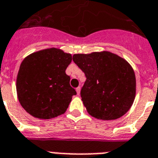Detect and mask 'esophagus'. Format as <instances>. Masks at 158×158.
I'll use <instances>...</instances> for the list:
<instances>
[{
    "mask_svg": "<svg viewBox=\"0 0 158 158\" xmlns=\"http://www.w3.org/2000/svg\"><path fill=\"white\" fill-rule=\"evenodd\" d=\"M76 91H77V95H80V93H81V88H80V87H77V88L76 89Z\"/></svg>",
    "mask_w": 158,
    "mask_h": 158,
    "instance_id": "obj_1",
    "label": "esophagus"
}]
</instances>
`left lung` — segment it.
I'll return each instance as SVG.
<instances>
[{
	"label": "left lung",
	"mask_w": 158,
	"mask_h": 158,
	"mask_svg": "<svg viewBox=\"0 0 158 158\" xmlns=\"http://www.w3.org/2000/svg\"><path fill=\"white\" fill-rule=\"evenodd\" d=\"M73 59L85 74L81 97L89 114L102 121L125 115L136 96V77L131 64L109 51L77 53Z\"/></svg>",
	"instance_id": "left-lung-1"
}]
</instances>
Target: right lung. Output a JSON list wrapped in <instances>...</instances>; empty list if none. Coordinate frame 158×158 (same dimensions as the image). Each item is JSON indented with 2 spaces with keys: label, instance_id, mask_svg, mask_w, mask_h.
I'll use <instances>...</instances> for the list:
<instances>
[{
  "label": "right lung",
  "instance_id": "right-lung-1",
  "mask_svg": "<svg viewBox=\"0 0 158 158\" xmlns=\"http://www.w3.org/2000/svg\"><path fill=\"white\" fill-rule=\"evenodd\" d=\"M72 55L48 48L28 55L17 77V94L23 109L36 118L51 119L64 114L77 92L65 70Z\"/></svg>",
  "mask_w": 158,
  "mask_h": 158
}]
</instances>
